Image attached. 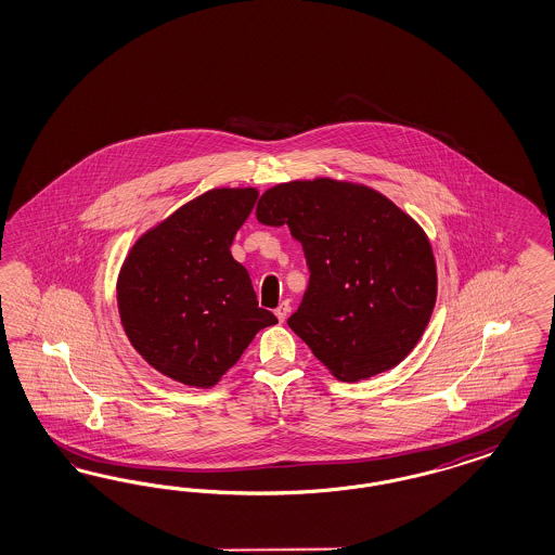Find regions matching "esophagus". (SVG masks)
I'll list each match as a JSON object with an SVG mask.
<instances>
[{
    "label": "esophagus",
    "mask_w": 555,
    "mask_h": 555,
    "mask_svg": "<svg viewBox=\"0 0 555 555\" xmlns=\"http://www.w3.org/2000/svg\"><path fill=\"white\" fill-rule=\"evenodd\" d=\"M288 311H291V306H288V301H285V304H281V306L274 309V315L279 318V322H281V324H283V322L287 320Z\"/></svg>",
    "instance_id": "esophagus-1"
}]
</instances>
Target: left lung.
I'll use <instances>...</instances> for the list:
<instances>
[{"mask_svg": "<svg viewBox=\"0 0 555 555\" xmlns=\"http://www.w3.org/2000/svg\"><path fill=\"white\" fill-rule=\"evenodd\" d=\"M262 225H287L309 285L288 327L340 382L402 363L437 301V267L421 225L373 189L330 178L268 189Z\"/></svg>", "mask_w": 555, "mask_h": 555, "instance_id": "left-lung-1", "label": "left lung"}]
</instances>
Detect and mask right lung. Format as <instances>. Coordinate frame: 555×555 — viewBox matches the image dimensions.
Listing matches in <instances>:
<instances>
[{
	"label": "right lung",
	"instance_id": "1",
	"mask_svg": "<svg viewBox=\"0 0 555 555\" xmlns=\"http://www.w3.org/2000/svg\"><path fill=\"white\" fill-rule=\"evenodd\" d=\"M258 192L215 189L137 240L118 274V313L134 350L173 382L212 387L254 336L276 324L231 256Z\"/></svg>",
	"mask_w": 555,
	"mask_h": 555
}]
</instances>
